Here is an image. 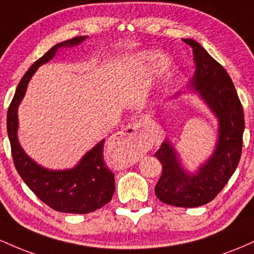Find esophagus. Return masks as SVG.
<instances>
[{"instance_id": "obj_1", "label": "esophagus", "mask_w": 254, "mask_h": 254, "mask_svg": "<svg viewBox=\"0 0 254 254\" xmlns=\"http://www.w3.org/2000/svg\"><path fill=\"white\" fill-rule=\"evenodd\" d=\"M143 125L141 119H132L127 127H124L117 136L113 138V144L118 147V149H127L130 145L137 143L139 141V129Z\"/></svg>"}]
</instances>
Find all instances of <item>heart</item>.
Here are the masks:
<instances>
[{"mask_svg":"<svg viewBox=\"0 0 254 254\" xmlns=\"http://www.w3.org/2000/svg\"><path fill=\"white\" fill-rule=\"evenodd\" d=\"M157 58H159V56L156 54H153V52L142 54L139 56V70H142V72L148 70V68L156 62Z\"/></svg>","mask_w":254,"mask_h":254,"instance_id":"obj_1","label":"heart"}]
</instances>
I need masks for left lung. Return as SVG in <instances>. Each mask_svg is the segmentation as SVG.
Returning <instances> with one entry per match:
<instances>
[{
    "label": "left lung",
    "mask_w": 254,
    "mask_h": 254,
    "mask_svg": "<svg viewBox=\"0 0 254 254\" xmlns=\"http://www.w3.org/2000/svg\"><path fill=\"white\" fill-rule=\"evenodd\" d=\"M192 48L194 75L188 88L198 93L218 121L217 141L211 156L190 173L183 167L176 148L168 139L155 156L162 174L155 186L161 202L182 208H196L211 202L237 170L243 149L244 110L232 78L199 43L183 39ZM182 94L178 92L176 97Z\"/></svg>",
    "instance_id": "left-lung-1"
}]
</instances>
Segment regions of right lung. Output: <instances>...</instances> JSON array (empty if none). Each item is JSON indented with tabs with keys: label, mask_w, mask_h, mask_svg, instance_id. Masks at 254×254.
Wrapping results in <instances>:
<instances>
[{
	"label": "right lung",
	"mask_w": 254,
	"mask_h": 254,
	"mask_svg": "<svg viewBox=\"0 0 254 254\" xmlns=\"http://www.w3.org/2000/svg\"><path fill=\"white\" fill-rule=\"evenodd\" d=\"M86 39L87 36H81L56 44L32 64L17 84L7 113V132L17 173L42 202L54 210L69 214H88L100 209L112 199L115 193V174L104 162L105 139L87 151L75 167L62 171L49 170L32 160L20 145L17 138V109L37 69L51 61L60 49L72 48Z\"/></svg>",
	"instance_id": "add662e5"
}]
</instances>
